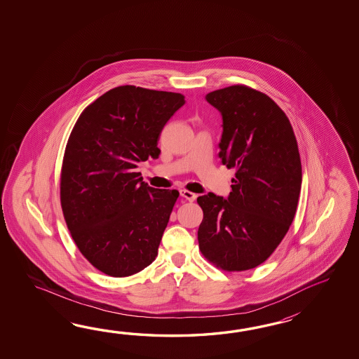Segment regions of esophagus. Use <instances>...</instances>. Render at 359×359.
<instances>
[{
	"instance_id": "esophagus-1",
	"label": "esophagus",
	"mask_w": 359,
	"mask_h": 359,
	"mask_svg": "<svg viewBox=\"0 0 359 359\" xmlns=\"http://www.w3.org/2000/svg\"><path fill=\"white\" fill-rule=\"evenodd\" d=\"M180 194H181L182 198L189 200V201H194V200L196 198V194H194V192H191V191L189 190H181L180 191Z\"/></svg>"
}]
</instances>
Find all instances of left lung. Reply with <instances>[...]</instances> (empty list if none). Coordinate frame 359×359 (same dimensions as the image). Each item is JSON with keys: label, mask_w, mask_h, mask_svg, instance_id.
Listing matches in <instances>:
<instances>
[{"label": "left lung", "mask_w": 359, "mask_h": 359, "mask_svg": "<svg viewBox=\"0 0 359 359\" xmlns=\"http://www.w3.org/2000/svg\"><path fill=\"white\" fill-rule=\"evenodd\" d=\"M205 100L221 113L218 155L236 178L227 198L198 196V248L224 271L252 269L275 252L294 219L302 187L298 142L281 107L262 92L237 84Z\"/></svg>", "instance_id": "obj_1"}]
</instances>
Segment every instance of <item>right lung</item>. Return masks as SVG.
<instances>
[{"mask_svg": "<svg viewBox=\"0 0 359 359\" xmlns=\"http://www.w3.org/2000/svg\"><path fill=\"white\" fill-rule=\"evenodd\" d=\"M184 96L121 86L86 107L69 136L60 200L70 235L105 275L153 263L180 192L142 182L138 163L158 159L161 130Z\"/></svg>", "mask_w": 359, "mask_h": 359, "instance_id": "right-lung-1", "label": "right lung"}]
</instances>
